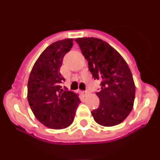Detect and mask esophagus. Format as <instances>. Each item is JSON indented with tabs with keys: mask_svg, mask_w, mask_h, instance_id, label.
I'll return each mask as SVG.
<instances>
[{
	"mask_svg": "<svg viewBox=\"0 0 160 160\" xmlns=\"http://www.w3.org/2000/svg\"><path fill=\"white\" fill-rule=\"evenodd\" d=\"M82 94H84V95H85V96H87V94H89V92H88V91H83V92H82Z\"/></svg>",
	"mask_w": 160,
	"mask_h": 160,
	"instance_id": "34e87169",
	"label": "esophagus"
}]
</instances>
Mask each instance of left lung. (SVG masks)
<instances>
[{"instance_id":"1","label":"left lung","mask_w":160,"mask_h":160,"mask_svg":"<svg viewBox=\"0 0 160 160\" xmlns=\"http://www.w3.org/2000/svg\"><path fill=\"white\" fill-rule=\"evenodd\" d=\"M88 62L94 79L101 81V90L96 93L100 105L91 111L94 119L103 127L116 126L132 111L135 85L128 63L107 42L95 38L75 39Z\"/></svg>"}]
</instances>
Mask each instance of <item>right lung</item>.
Wrapping results in <instances>:
<instances>
[{"instance_id": "right-lung-1", "label": "right lung", "mask_w": 160, "mask_h": 160, "mask_svg": "<svg viewBox=\"0 0 160 160\" xmlns=\"http://www.w3.org/2000/svg\"><path fill=\"white\" fill-rule=\"evenodd\" d=\"M73 46V39L58 41L39 56L29 74L28 102L37 119L46 128L65 129L73 122L79 95L61 89L65 80L60 73L62 59Z\"/></svg>"}]
</instances>
